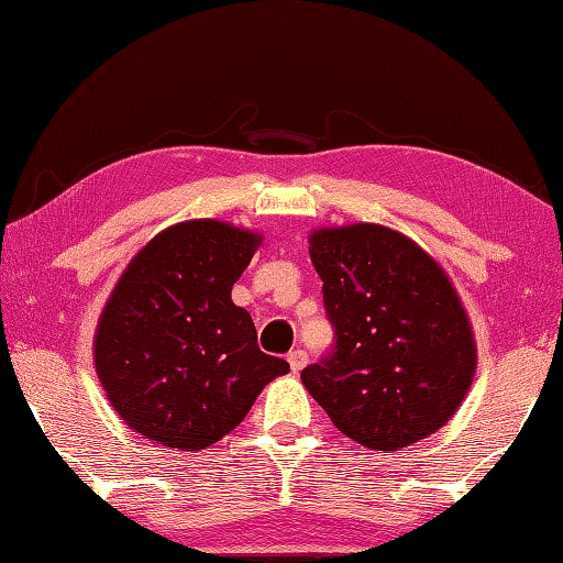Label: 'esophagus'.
<instances>
[{
	"label": "esophagus",
	"instance_id": "esophagus-1",
	"mask_svg": "<svg viewBox=\"0 0 563 563\" xmlns=\"http://www.w3.org/2000/svg\"><path fill=\"white\" fill-rule=\"evenodd\" d=\"M287 361H289V366H291V371L294 373H299L303 366H307L309 363V356H307V351H301V349H297V351H291L289 356H287Z\"/></svg>",
	"mask_w": 563,
	"mask_h": 563
}]
</instances>
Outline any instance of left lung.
I'll return each mask as SVG.
<instances>
[{
    "label": "left lung",
    "mask_w": 563,
    "mask_h": 563,
    "mask_svg": "<svg viewBox=\"0 0 563 563\" xmlns=\"http://www.w3.org/2000/svg\"><path fill=\"white\" fill-rule=\"evenodd\" d=\"M309 244L336 341L301 371L311 398L363 448L400 450L432 435L455 416L477 368L448 274L383 224L327 227Z\"/></svg>",
    "instance_id": "obj_1"
}]
</instances>
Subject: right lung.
I'll use <instances>...</instances> for the list:
<instances>
[{"label":"right lung","instance_id":"right-lung-1","mask_svg":"<svg viewBox=\"0 0 563 563\" xmlns=\"http://www.w3.org/2000/svg\"><path fill=\"white\" fill-rule=\"evenodd\" d=\"M262 236L190 220L153 236L98 319L93 361L128 428L177 450H205L244 420L289 363L266 356L232 287Z\"/></svg>","mask_w":563,"mask_h":563}]
</instances>
